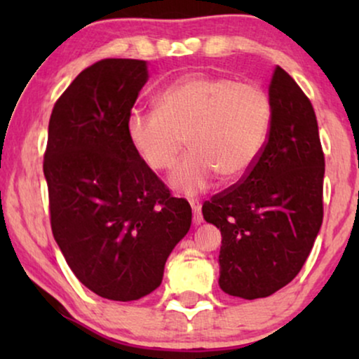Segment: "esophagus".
Returning <instances> with one entry per match:
<instances>
[{
    "label": "esophagus",
    "mask_w": 359,
    "mask_h": 359,
    "mask_svg": "<svg viewBox=\"0 0 359 359\" xmlns=\"http://www.w3.org/2000/svg\"><path fill=\"white\" fill-rule=\"evenodd\" d=\"M189 204H191V209H193V222H194L196 225H199L201 222H203V214H201V204H199V201L191 199Z\"/></svg>",
    "instance_id": "obj_1"
}]
</instances>
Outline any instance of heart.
<instances>
[{"label":"heart","mask_w":359,"mask_h":359,"mask_svg":"<svg viewBox=\"0 0 359 359\" xmlns=\"http://www.w3.org/2000/svg\"><path fill=\"white\" fill-rule=\"evenodd\" d=\"M271 101L263 88L233 78L194 73L156 96V111H132L127 140L154 171L173 166L184 147L191 151L170 175L181 194H196L212 183L238 181L250 173L266 144Z\"/></svg>","instance_id":"obj_1"}]
</instances>
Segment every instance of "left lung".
<instances>
[{
	"mask_svg": "<svg viewBox=\"0 0 359 359\" xmlns=\"http://www.w3.org/2000/svg\"><path fill=\"white\" fill-rule=\"evenodd\" d=\"M269 101L271 126L258 161L203 205L205 222L222 233L219 286L248 301L297 276L323 219L325 158L311 101L281 67Z\"/></svg>",
	"mask_w": 359,
	"mask_h": 359,
	"instance_id": "obj_1",
	"label": "left lung"
}]
</instances>
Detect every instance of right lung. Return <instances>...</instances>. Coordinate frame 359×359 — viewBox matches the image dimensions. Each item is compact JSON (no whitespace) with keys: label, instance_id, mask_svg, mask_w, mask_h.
Segmentation results:
<instances>
[{"label":"right lung","instance_id":"add662e5","mask_svg":"<svg viewBox=\"0 0 359 359\" xmlns=\"http://www.w3.org/2000/svg\"><path fill=\"white\" fill-rule=\"evenodd\" d=\"M147 80L145 60L93 63L48 122L43 175L53 238L80 283L109 301L155 291L191 227L188 201L173 198L127 140V116Z\"/></svg>","mask_w":359,"mask_h":359}]
</instances>
